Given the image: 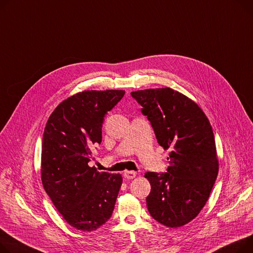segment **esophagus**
Wrapping results in <instances>:
<instances>
[{"label":"esophagus","instance_id":"obj_1","mask_svg":"<svg viewBox=\"0 0 253 253\" xmlns=\"http://www.w3.org/2000/svg\"><path fill=\"white\" fill-rule=\"evenodd\" d=\"M136 175H137V173L134 172V171H125V172H124V177H125L126 179H128V180L135 178Z\"/></svg>","mask_w":253,"mask_h":253}]
</instances>
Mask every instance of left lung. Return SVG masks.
I'll use <instances>...</instances> for the list:
<instances>
[{
	"label": "left lung",
	"mask_w": 253,
	"mask_h": 253,
	"mask_svg": "<svg viewBox=\"0 0 253 253\" xmlns=\"http://www.w3.org/2000/svg\"><path fill=\"white\" fill-rule=\"evenodd\" d=\"M153 127L158 143L171 148L166 173L146 172L151 190L147 210L160 224L177 228L199 213L218 171L210 121L194 102L171 88L131 92Z\"/></svg>",
	"instance_id": "obj_1"
}]
</instances>
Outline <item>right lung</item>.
<instances>
[{
    "mask_svg": "<svg viewBox=\"0 0 253 253\" xmlns=\"http://www.w3.org/2000/svg\"><path fill=\"white\" fill-rule=\"evenodd\" d=\"M124 90L82 91L62 102L42 135V181L46 194L70 226L94 231L111 217L122 176L88 166L91 148L102 142L105 117Z\"/></svg>",
    "mask_w": 253,
    "mask_h": 253,
    "instance_id": "right-lung-1",
    "label": "right lung"
}]
</instances>
